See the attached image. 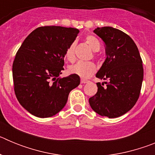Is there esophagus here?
Here are the masks:
<instances>
[{
	"instance_id": "1",
	"label": "esophagus",
	"mask_w": 155,
	"mask_h": 155,
	"mask_svg": "<svg viewBox=\"0 0 155 155\" xmlns=\"http://www.w3.org/2000/svg\"><path fill=\"white\" fill-rule=\"evenodd\" d=\"M89 82V81H87V80H85V79H81V84H86V83H88Z\"/></svg>"
}]
</instances>
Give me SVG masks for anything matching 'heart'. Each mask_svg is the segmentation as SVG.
Wrapping results in <instances>:
<instances>
[{
	"label": "heart",
	"mask_w": 155,
	"mask_h": 155,
	"mask_svg": "<svg viewBox=\"0 0 155 155\" xmlns=\"http://www.w3.org/2000/svg\"><path fill=\"white\" fill-rule=\"evenodd\" d=\"M85 42L94 52H97L100 49V43L98 39L92 35H87L85 39ZM76 46V42H72L69 45L65 52V57L68 61H74L75 60L74 49ZM71 73L78 75L83 78H87L96 71V67L94 64L91 62H78L77 64L71 66L70 68Z\"/></svg>",
	"instance_id": "b5f03b06"
}]
</instances>
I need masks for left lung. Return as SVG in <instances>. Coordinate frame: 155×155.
I'll return each instance as SVG.
<instances>
[{
  "mask_svg": "<svg viewBox=\"0 0 155 155\" xmlns=\"http://www.w3.org/2000/svg\"><path fill=\"white\" fill-rule=\"evenodd\" d=\"M94 32L105 43L106 54L96 77L108 82L97 83L98 91L89 104L100 116L116 118L130 110L139 98L143 78L141 57L135 42L124 31L106 26Z\"/></svg>",
  "mask_w": 155,
  "mask_h": 155,
  "instance_id": "8db88e82",
  "label": "left lung"
}]
</instances>
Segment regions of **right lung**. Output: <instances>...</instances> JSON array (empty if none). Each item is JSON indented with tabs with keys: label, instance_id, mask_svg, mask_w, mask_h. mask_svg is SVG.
Instances as JSON below:
<instances>
[{
	"label": "right lung",
	"instance_id": "obj_1",
	"mask_svg": "<svg viewBox=\"0 0 155 155\" xmlns=\"http://www.w3.org/2000/svg\"><path fill=\"white\" fill-rule=\"evenodd\" d=\"M79 30L42 26L32 31L16 53L12 66L15 93L24 109L33 116L47 118L65 106L71 90L80 84V77L61 78L67 48Z\"/></svg>",
	"mask_w": 155,
	"mask_h": 155
}]
</instances>
